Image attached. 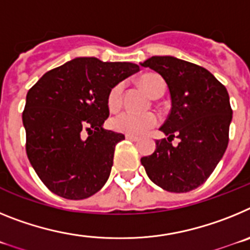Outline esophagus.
<instances>
[{"instance_id": "esophagus-1", "label": "esophagus", "mask_w": 250, "mask_h": 250, "mask_svg": "<svg viewBox=\"0 0 250 250\" xmlns=\"http://www.w3.org/2000/svg\"><path fill=\"white\" fill-rule=\"evenodd\" d=\"M125 138L127 139V140H131V141H138L139 140V138L138 136H134V135H125Z\"/></svg>"}]
</instances>
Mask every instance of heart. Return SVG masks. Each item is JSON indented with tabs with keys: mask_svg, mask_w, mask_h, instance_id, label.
<instances>
[{
	"mask_svg": "<svg viewBox=\"0 0 250 250\" xmlns=\"http://www.w3.org/2000/svg\"><path fill=\"white\" fill-rule=\"evenodd\" d=\"M141 86L146 90L147 94L154 99H159L165 91V83L158 75H145L140 79ZM124 83H119L110 90L107 95V105L111 110H118L123 103ZM159 119L152 112L139 114L134 111H123L115 115L110 120V126L112 130L127 135H143L147 130L155 127Z\"/></svg>",
	"mask_w": 250,
	"mask_h": 250,
	"instance_id": "heart-1",
	"label": "heart"
}]
</instances>
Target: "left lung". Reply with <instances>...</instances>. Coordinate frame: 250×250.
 I'll return each mask as SVG.
<instances>
[{"label": "left lung", "instance_id": "8db88e82", "mask_svg": "<svg viewBox=\"0 0 250 250\" xmlns=\"http://www.w3.org/2000/svg\"><path fill=\"white\" fill-rule=\"evenodd\" d=\"M165 80L171 110L151 155L141 158L154 184L171 193H188L205 183L224 155L231 121L225 86L207 68L173 56H152L141 63ZM176 136L181 143L173 147Z\"/></svg>", "mask_w": 250, "mask_h": 250}]
</instances>
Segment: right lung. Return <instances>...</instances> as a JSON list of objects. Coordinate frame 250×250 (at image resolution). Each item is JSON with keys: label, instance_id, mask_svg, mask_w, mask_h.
<instances>
[{"label": "right lung", "instance_id": "obj_1", "mask_svg": "<svg viewBox=\"0 0 250 250\" xmlns=\"http://www.w3.org/2000/svg\"><path fill=\"white\" fill-rule=\"evenodd\" d=\"M139 70L131 62L77 57L46 72L28 90L22 112L26 152L52 193L86 199L107 182L115 146L125 139L103 127L109 118L107 95Z\"/></svg>", "mask_w": 250, "mask_h": 250}]
</instances>
